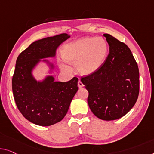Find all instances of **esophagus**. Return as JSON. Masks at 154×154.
<instances>
[{
    "label": "esophagus",
    "instance_id": "esophagus-1",
    "mask_svg": "<svg viewBox=\"0 0 154 154\" xmlns=\"http://www.w3.org/2000/svg\"><path fill=\"white\" fill-rule=\"evenodd\" d=\"M77 84H78V87H79V88H82V87L84 86L83 83H82V82L80 79H79V81H78Z\"/></svg>",
    "mask_w": 154,
    "mask_h": 154
}]
</instances>
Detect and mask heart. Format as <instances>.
Listing matches in <instances>:
<instances>
[{"label":"heart","instance_id":"obj_1","mask_svg":"<svg viewBox=\"0 0 154 154\" xmlns=\"http://www.w3.org/2000/svg\"><path fill=\"white\" fill-rule=\"evenodd\" d=\"M108 52L107 43L104 38L84 37L67 45L63 50V57L68 63L78 64L79 72L84 75L91 74L104 63ZM63 70H70L66 62H61Z\"/></svg>","mask_w":154,"mask_h":154}]
</instances>
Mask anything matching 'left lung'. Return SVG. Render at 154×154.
I'll use <instances>...</instances> for the list:
<instances>
[{"label": "left lung", "mask_w": 154, "mask_h": 154, "mask_svg": "<svg viewBox=\"0 0 154 154\" xmlns=\"http://www.w3.org/2000/svg\"><path fill=\"white\" fill-rule=\"evenodd\" d=\"M109 53L102 66L82 77L88 91L91 111L103 120H114L127 114L139 95V69L132 52L125 43L104 34Z\"/></svg>", "instance_id": "left-lung-1"}]
</instances>
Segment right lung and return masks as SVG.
<instances>
[{
    "mask_svg": "<svg viewBox=\"0 0 154 154\" xmlns=\"http://www.w3.org/2000/svg\"><path fill=\"white\" fill-rule=\"evenodd\" d=\"M70 38L67 34L34 41L18 55L12 77V91L18 109L27 120L35 125L50 126L65 117L78 90V78L66 82H54L48 77L37 82L31 70L38 59L53 57L57 48Z\"/></svg>",
    "mask_w": 154,
    "mask_h": 154,
    "instance_id": "add662e5",
    "label": "right lung"
}]
</instances>
